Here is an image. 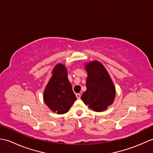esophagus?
Masks as SVG:
<instances>
[{"label":"esophagus","instance_id":"1","mask_svg":"<svg viewBox=\"0 0 153 153\" xmlns=\"http://www.w3.org/2000/svg\"><path fill=\"white\" fill-rule=\"evenodd\" d=\"M76 96L77 99H79L81 98V95H80L79 93H76Z\"/></svg>","mask_w":153,"mask_h":153}]
</instances>
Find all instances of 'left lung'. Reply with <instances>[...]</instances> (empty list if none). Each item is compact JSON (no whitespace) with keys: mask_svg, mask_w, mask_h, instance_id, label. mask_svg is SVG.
Here are the masks:
<instances>
[{"mask_svg":"<svg viewBox=\"0 0 153 153\" xmlns=\"http://www.w3.org/2000/svg\"><path fill=\"white\" fill-rule=\"evenodd\" d=\"M87 90L82 95L83 102L95 112H102L112 105L115 98L114 85L103 65L98 61L86 64Z\"/></svg>","mask_w":153,"mask_h":153,"instance_id":"1","label":"left lung"}]
</instances>
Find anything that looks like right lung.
Instances as JSON below:
<instances>
[{
  "instance_id": "add662e5",
  "label": "right lung",
  "mask_w": 153,
  "mask_h": 153,
  "mask_svg": "<svg viewBox=\"0 0 153 153\" xmlns=\"http://www.w3.org/2000/svg\"><path fill=\"white\" fill-rule=\"evenodd\" d=\"M53 76L44 91V101L49 108L58 114L69 111L77 98L68 79L66 68L62 64L56 65Z\"/></svg>"
}]
</instances>
